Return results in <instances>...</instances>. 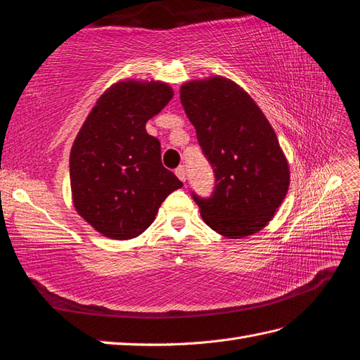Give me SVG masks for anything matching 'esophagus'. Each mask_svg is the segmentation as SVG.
Wrapping results in <instances>:
<instances>
[{"instance_id": "34e87169", "label": "esophagus", "mask_w": 360, "mask_h": 360, "mask_svg": "<svg viewBox=\"0 0 360 360\" xmlns=\"http://www.w3.org/2000/svg\"><path fill=\"white\" fill-rule=\"evenodd\" d=\"M175 175H177V177H179L181 181H185V180H186V169H185V166H179L177 169H175Z\"/></svg>"}]
</instances>
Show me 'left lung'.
Here are the masks:
<instances>
[{"label":"left lung","instance_id":"1","mask_svg":"<svg viewBox=\"0 0 360 360\" xmlns=\"http://www.w3.org/2000/svg\"><path fill=\"white\" fill-rule=\"evenodd\" d=\"M180 100L215 175L210 198L193 194L202 219L228 238L255 234L274 217L290 186V166L260 108L225 77L193 79Z\"/></svg>","mask_w":360,"mask_h":360}]
</instances>
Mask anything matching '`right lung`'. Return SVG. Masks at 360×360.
<instances>
[{
    "label": "right lung",
    "mask_w": 360,
    "mask_h": 360,
    "mask_svg": "<svg viewBox=\"0 0 360 360\" xmlns=\"http://www.w3.org/2000/svg\"><path fill=\"white\" fill-rule=\"evenodd\" d=\"M174 91L163 82H118L98 98L70 149L77 212L115 240L140 236L183 183L162 165L160 141L146 132Z\"/></svg>",
    "instance_id": "1"
}]
</instances>
